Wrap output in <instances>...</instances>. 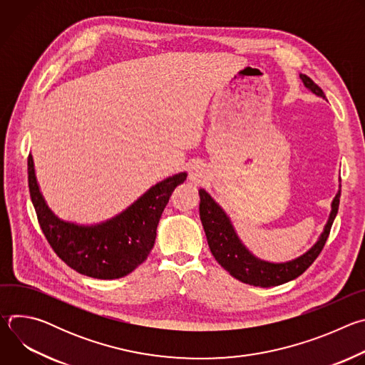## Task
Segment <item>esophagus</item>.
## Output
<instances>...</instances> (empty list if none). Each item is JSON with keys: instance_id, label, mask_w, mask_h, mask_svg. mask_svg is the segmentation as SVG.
I'll return each instance as SVG.
<instances>
[{"instance_id": "esophagus-1", "label": "esophagus", "mask_w": 365, "mask_h": 365, "mask_svg": "<svg viewBox=\"0 0 365 365\" xmlns=\"http://www.w3.org/2000/svg\"><path fill=\"white\" fill-rule=\"evenodd\" d=\"M189 179H190L193 183L199 185V183L203 180V172H202L199 168H192L190 172H189Z\"/></svg>"}]
</instances>
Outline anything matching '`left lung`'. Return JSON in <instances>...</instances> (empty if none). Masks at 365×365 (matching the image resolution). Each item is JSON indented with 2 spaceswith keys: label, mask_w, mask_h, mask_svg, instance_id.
<instances>
[{
  "label": "left lung",
  "mask_w": 365,
  "mask_h": 365,
  "mask_svg": "<svg viewBox=\"0 0 365 365\" xmlns=\"http://www.w3.org/2000/svg\"><path fill=\"white\" fill-rule=\"evenodd\" d=\"M299 76L303 85L310 92H314L321 98H325L324 91L309 76L303 73H300ZM199 196H200V203H199L200 221L206 234L207 245H210L211 252L215 257L217 262L232 277H235L242 283H247L251 286H259V287H273L299 277L321 254L329 237V231L334 224V220L338 214L339 197H341V179H339V190L332 200V205H331L332 210L321 237L304 254L286 263H270V262H266V259L255 257L241 242L238 234L232 227L230 217L214 200V197L205 189H199Z\"/></svg>",
  "instance_id": "left-lung-1"
}]
</instances>
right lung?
I'll use <instances>...</instances> for the list:
<instances>
[{
  "label": "right lung",
  "mask_w": 365,
  "mask_h": 365,
  "mask_svg": "<svg viewBox=\"0 0 365 365\" xmlns=\"http://www.w3.org/2000/svg\"><path fill=\"white\" fill-rule=\"evenodd\" d=\"M27 166L30 197L50 247L71 269L101 280L124 277L145 262L169 197L187 176L182 172L155 183L111 220L79 225L51 212L40 192L31 154Z\"/></svg>",
  "instance_id": "obj_1"
}]
</instances>
